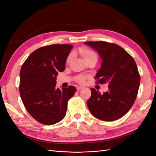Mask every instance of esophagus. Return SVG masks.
<instances>
[{"instance_id": "34e87169", "label": "esophagus", "mask_w": 156, "mask_h": 156, "mask_svg": "<svg viewBox=\"0 0 156 156\" xmlns=\"http://www.w3.org/2000/svg\"><path fill=\"white\" fill-rule=\"evenodd\" d=\"M83 88H84V87H77V91L80 90H82V89H83Z\"/></svg>"}]
</instances>
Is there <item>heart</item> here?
<instances>
[{
  "label": "heart",
  "instance_id": "b5f03b06",
  "mask_svg": "<svg viewBox=\"0 0 156 156\" xmlns=\"http://www.w3.org/2000/svg\"><path fill=\"white\" fill-rule=\"evenodd\" d=\"M79 52L80 55L82 56V57L83 58L84 60H86L87 59L90 58V57H93V56H97L96 55V53H94V52L90 49H89L88 48H80L79 50ZM69 56L67 58V62H69ZM87 79V77L84 76V75H80L77 76L75 77V81L79 83H83L84 81H85V80Z\"/></svg>",
  "mask_w": 156,
  "mask_h": 156
}]
</instances>
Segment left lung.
Listing matches in <instances>:
<instances>
[{"label": "left lung", "mask_w": 156, "mask_h": 156, "mask_svg": "<svg viewBox=\"0 0 156 156\" xmlns=\"http://www.w3.org/2000/svg\"><path fill=\"white\" fill-rule=\"evenodd\" d=\"M102 60L95 78L107 83L108 90L101 94L91 88L87 105L93 116L103 121H114L129 111L136 100L140 75L133 58L120 46L106 41H87Z\"/></svg>", "instance_id": "1"}]
</instances>
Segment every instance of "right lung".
Instances as JSON below:
<instances>
[{"label":"right lung","instance_id":"1","mask_svg":"<svg viewBox=\"0 0 156 156\" xmlns=\"http://www.w3.org/2000/svg\"><path fill=\"white\" fill-rule=\"evenodd\" d=\"M72 45L54 44L35 50L22 65L20 92L28 112L45 125L62 120L66 114L67 104L76 92L69 86L60 90L56 78L65 69Z\"/></svg>","mask_w":156,"mask_h":156}]
</instances>
